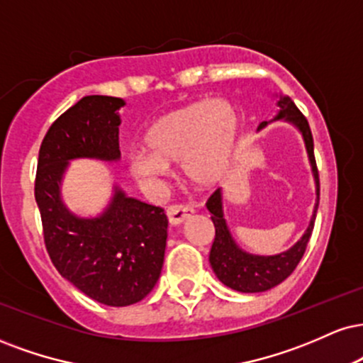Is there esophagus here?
Listing matches in <instances>:
<instances>
[{
	"label": "esophagus",
	"instance_id": "1",
	"mask_svg": "<svg viewBox=\"0 0 363 363\" xmlns=\"http://www.w3.org/2000/svg\"><path fill=\"white\" fill-rule=\"evenodd\" d=\"M194 213L193 206L189 204H172L167 208V218L170 225H181Z\"/></svg>",
	"mask_w": 363,
	"mask_h": 363
}]
</instances>
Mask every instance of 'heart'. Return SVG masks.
Here are the masks:
<instances>
[{"instance_id": "obj_1", "label": "heart", "mask_w": 363, "mask_h": 363, "mask_svg": "<svg viewBox=\"0 0 363 363\" xmlns=\"http://www.w3.org/2000/svg\"><path fill=\"white\" fill-rule=\"evenodd\" d=\"M237 138L238 115L230 103H189L152 121L143 137L148 155L130 157V172L152 179L182 165L191 184L213 187L230 172Z\"/></svg>"}]
</instances>
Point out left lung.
Here are the masks:
<instances>
[{"instance_id": "left-lung-1", "label": "left lung", "mask_w": 363, "mask_h": 363, "mask_svg": "<svg viewBox=\"0 0 363 363\" xmlns=\"http://www.w3.org/2000/svg\"><path fill=\"white\" fill-rule=\"evenodd\" d=\"M279 115L276 120L291 121L301 130L304 137V143H306V150L309 155V162H311L314 181H316V194L318 203H320V176H318L316 159H314V143L311 128L306 116L298 110L294 103L289 98L279 99ZM267 121H262L259 128H264ZM318 203L314 206V215L311 218L306 233L303 238L296 243L294 247L289 248L287 252L279 253L274 257H259L250 255V253L243 252L238 248L237 243L231 238L228 226L223 218V203H221V189H216L208 199L206 208L211 213L213 225H215V242H213L211 252H209V264H211L213 270L225 286L231 287V289L240 292H264L270 289V287L281 284L284 279H287L298 267V264L303 259L304 252H306L308 242L311 238L313 228H314V218H316Z\"/></svg>"}]
</instances>
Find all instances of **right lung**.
Returning <instances> with one entry per match:
<instances>
[{
  "instance_id": "obj_1",
  "label": "right lung",
  "mask_w": 363,
  "mask_h": 363,
  "mask_svg": "<svg viewBox=\"0 0 363 363\" xmlns=\"http://www.w3.org/2000/svg\"><path fill=\"white\" fill-rule=\"evenodd\" d=\"M121 98L84 96L42 140L35 176L43 242L60 276L106 306H130L154 289L164 265L167 216L160 206L116 189L99 218L82 220L60 201L67 162L79 157L116 160Z\"/></svg>"
}]
</instances>
